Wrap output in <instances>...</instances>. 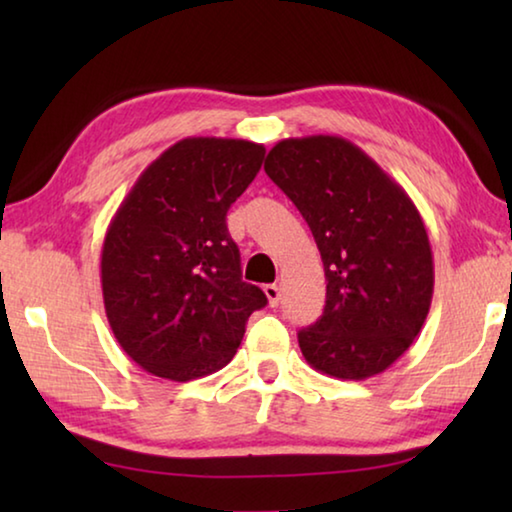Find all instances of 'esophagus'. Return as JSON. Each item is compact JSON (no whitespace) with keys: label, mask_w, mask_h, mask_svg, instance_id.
I'll list each match as a JSON object with an SVG mask.
<instances>
[{"label":"esophagus","mask_w":512,"mask_h":512,"mask_svg":"<svg viewBox=\"0 0 512 512\" xmlns=\"http://www.w3.org/2000/svg\"><path fill=\"white\" fill-rule=\"evenodd\" d=\"M264 293H266V298H268V305L277 307V302H280V287H277V284H266Z\"/></svg>","instance_id":"1"}]
</instances>
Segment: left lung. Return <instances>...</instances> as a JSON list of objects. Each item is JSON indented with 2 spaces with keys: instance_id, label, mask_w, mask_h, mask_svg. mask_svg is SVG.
<instances>
[{
  "instance_id": "left-lung-1",
  "label": "left lung",
  "mask_w": 512,
  "mask_h": 512,
  "mask_svg": "<svg viewBox=\"0 0 512 512\" xmlns=\"http://www.w3.org/2000/svg\"><path fill=\"white\" fill-rule=\"evenodd\" d=\"M264 171L307 221L325 268V309L298 332L302 357L336 379L379 375L411 348L431 307L433 255L418 207L336 135L277 142Z\"/></svg>"
}]
</instances>
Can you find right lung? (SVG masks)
<instances>
[{"instance_id": "right-lung-1", "label": "right lung", "mask_w": 512, "mask_h": 512, "mask_svg": "<svg viewBox=\"0 0 512 512\" xmlns=\"http://www.w3.org/2000/svg\"><path fill=\"white\" fill-rule=\"evenodd\" d=\"M262 144L187 137L142 171L101 250L106 316L128 357L155 377L228 366L264 291L241 280L225 214L262 167Z\"/></svg>"}]
</instances>
